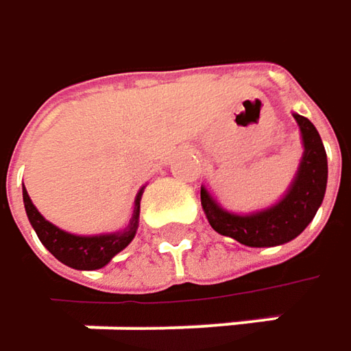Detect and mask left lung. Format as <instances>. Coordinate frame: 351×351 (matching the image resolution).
Returning <instances> with one entry per match:
<instances>
[{
	"label": "left lung",
	"instance_id": "left-lung-1",
	"mask_svg": "<svg viewBox=\"0 0 351 351\" xmlns=\"http://www.w3.org/2000/svg\"><path fill=\"white\" fill-rule=\"evenodd\" d=\"M300 124L303 156L287 195L273 207L237 215L221 207L205 186H201V205L210 227L247 247H275L295 239L311 223L324 201L328 184V156L315 126L300 114H293Z\"/></svg>",
	"mask_w": 351,
	"mask_h": 351
}]
</instances>
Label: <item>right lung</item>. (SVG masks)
Segmentation results:
<instances>
[{"label":"right lung","instance_id":"1","mask_svg":"<svg viewBox=\"0 0 351 351\" xmlns=\"http://www.w3.org/2000/svg\"><path fill=\"white\" fill-rule=\"evenodd\" d=\"M144 186L138 191L136 199H134V210H132V219L130 223L116 233H104V235H90V237H82V235H72L66 233L62 229H58L56 225H51L42 217V213L34 207L27 191L23 189V205L27 219L36 231V235L44 243V247L49 253L62 261L64 265L72 267V269H100L104 267L116 253H120L124 247H128V243L134 239L136 229H138V217H141V199H143Z\"/></svg>","mask_w":351,"mask_h":351}]
</instances>
